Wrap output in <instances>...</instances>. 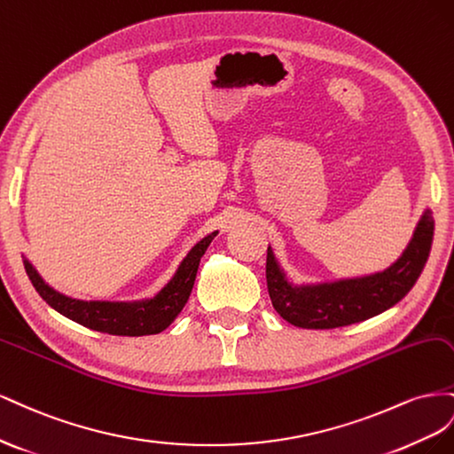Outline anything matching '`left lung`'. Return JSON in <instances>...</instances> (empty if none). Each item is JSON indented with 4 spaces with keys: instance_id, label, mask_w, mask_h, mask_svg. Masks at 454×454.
<instances>
[{
    "instance_id": "1",
    "label": "left lung",
    "mask_w": 454,
    "mask_h": 454,
    "mask_svg": "<svg viewBox=\"0 0 454 454\" xmlns=\"http://www.w3.org/2000/svg\"><path fill=\"white\" fill-rule=\"evenodd\" d=\"M434 218L426 211L399 261L380 274L317 287H293L268 249L266 283L276 312L301 329H334L392 308L412 289L430 256Z\"/></svg>"
}]
</instances>
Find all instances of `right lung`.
I'll use <instances>...</instances> for the list:
<instances>
[{
  "label": "right lung",
  "mask_w": 454,
  "mask_h": 454,
  "mask_svg": "<svg viewBox=\"0 0 454 454\" xmlns=\"http://www.w3.org/2000/svg\"><path fill=\"white\" fill-rule=\"evenodd\" d=\"M216 236V231L211 236L201 239L196 247L190 251L180 264L176 276L171 283L148 302L137 304H120V302H82L72 301L55 293L45 285V281L37 276V271L24 262L26 274H28L35 291L40 293L42 299L55 308L59 314L67 316L68 319L80 323V325L93 329L98 333H108L115 336H142V334H155L167 329L175 321V317L183 312L184 304L190 299V293L196 281V274L200 268L201 256L205 254L209 243Z\"/></svg>",
  "instance_id": "1"
}]
</instances>
